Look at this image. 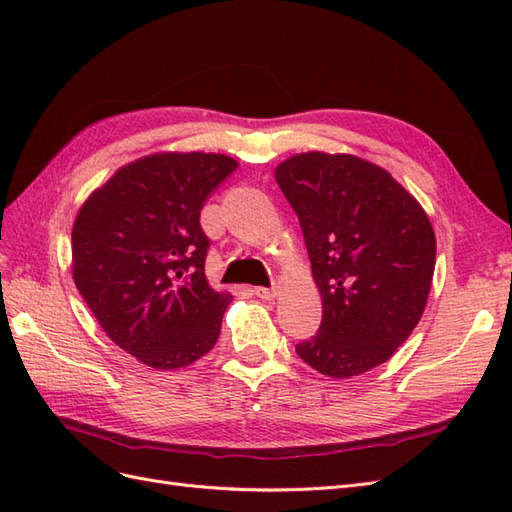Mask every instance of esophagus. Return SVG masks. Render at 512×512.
<instances>
[{"label":"esophagus","instance_id":"obj_1","mask_svg":"<svg viewBox=\"0 0 512 512\" xmlns=\"http://www.w3.org/2000/svg\"><path fill=\"white\" fill-rule=\"evenodd\" d=\"M252 292H254V297H256V299H260V301H273V299H275V294H277L273 288H262V286L254 288Z\"/></svg>","mask_w":512,"mask_h":512}]
</instances>
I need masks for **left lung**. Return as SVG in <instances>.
<instances>
[{
	"mask_svg": "<svg viewBox=\"0 0 512 512\" xmlns=\"http://www.w3.org/2000/svg\"><path fill=\"white\" fill-rule=\"evenodd\" d=\"M322 297L320 331L297 346L329 378L386 363L421 320L436 235L421 203L389 170L350 153H297L275 168Z\"/></svg>",
	"mask_w": 512,
	"mask_h": 512,
	"instance_id": "1",
	"label": "left lung"
}]
</instances>
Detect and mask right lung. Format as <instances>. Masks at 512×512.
<instances>
[{
	"mask_svg": "<svg viewBox=\"0 0 512 512\" xmlns=\"http://www.w3.org/2000/svg\"><path fill=\"white\" fill-rule=\"evenodd\" d=\"M237 166L222 153H151L76 213L74 284L104 333L147 367L192 365L218 342L232 294L207 282L200 209Z\"/></svg>",
	"mask_w": 512,
	"mask_h": 512,
	"instance_id": "1",
	"label": "right lung"
}]
</instances>
